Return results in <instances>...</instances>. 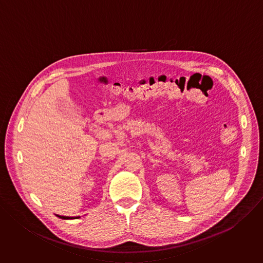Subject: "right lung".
<instances>
[{
  "mask_svg": "<svg viewBox=\"0 0 263 263\" xmlns=\"http://www.w3.org/2000/svg\"><path fill=\"white\" fill-rule=\"evenodd\" d=\"M57 216H58L59 218H62V219H72V218H79V216H76V217H71V216H62V215H58V214H57Z\"/></svg>",
  "mask_w": 263,
  "mask_h": 263,
  "instance_id": "add662e5",
  "label": "right lung"
}]
</instances>
